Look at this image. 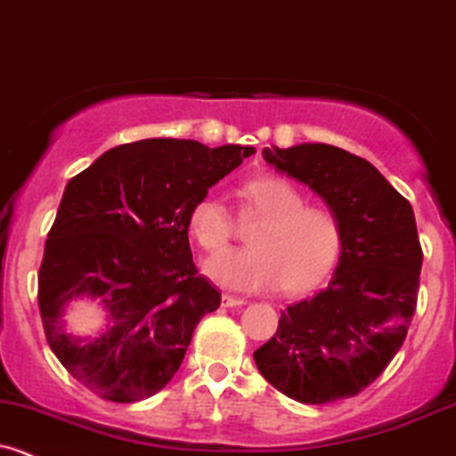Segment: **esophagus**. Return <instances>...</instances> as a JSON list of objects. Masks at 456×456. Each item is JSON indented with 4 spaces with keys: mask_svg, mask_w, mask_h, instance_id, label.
I'll list each match as a JSON object with an SVG mask.
<instances>
[{
    "mask_svg": "<svg viewBox=\"0 0 456 456\" xmlns=\"http://www.w3.org/2000/svg\"><path fill=\"white\" fill-rule=\"evenodd\" d=\"M223 305L224 308H238V305H247V301L240 299V297H233V295H227V292H224Z\"/></svg>",
    "mask_w": 456,
    "mask_h": 456,
    "instance_id": "1",
    "label": "esophagus"
}]
</instances>
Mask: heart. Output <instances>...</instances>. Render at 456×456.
<instances>
[{
    "label": "heart",
    "instance_id": "obj_1",
    "mask_svg": "<svg viewBox=\"0 0 456 456\" xmlns=\"http://www.w3.org/2000/svg\"><path fill=\"white\" fill-rule=\"evenodd\" d=\"M247 208L262 216L248 248H224L205 262L216 284L242 292H265L281 286L305 292L325 280L343 247L341 220L325 208L308 205L290 181L260 176L244 185ZM188 227L205 251H218L233 236V218L216 190L194 200Z\"/></svg>",
    "mask_w": 456,
    "mask_h": 456
}]
</instances>
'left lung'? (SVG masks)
<instances>
[{"instance_id": "1", "label": "left lung", "mask_w": 456, "mask_h": 456, "mask_svg": "<svg viewBox=\"0 0 456 456\" xmlns=\"http://www.w3.org/2000/svg\"><path fill=\"white\" fill-rule=\"evenodd\" d=\"M265 159L332 208L343 251L328 289L289 305L275 337L253 358L297 402L354 397L400 352L418 308L424 253L413 208L367 159L343 148H265Z\"/></svg>"}]
</instances>
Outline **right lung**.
Returning a JSON list of instances; mask_svg holds the SVG:
<instances>
[{
    "label": "right lung",
    "instance_id": "1",
    "mask_svg": "<svg viewBox=\"0 0 456 456\" xmlns=\"http://www.w3.org/2000/svg\"><path fill=\"white\" fill-rule=\"evenodd\" d=\"M251 152L142 140L111 148L67 183L38 268V310L61 365L102 400L126 404L164 389L196 323L220 305L191 260L188 214ZM76 296L108 310L95 339L64 332L60 313Z\"/></svg>",
    "mask_w": 456,
    "mask_h": 456
}]
</instances>
